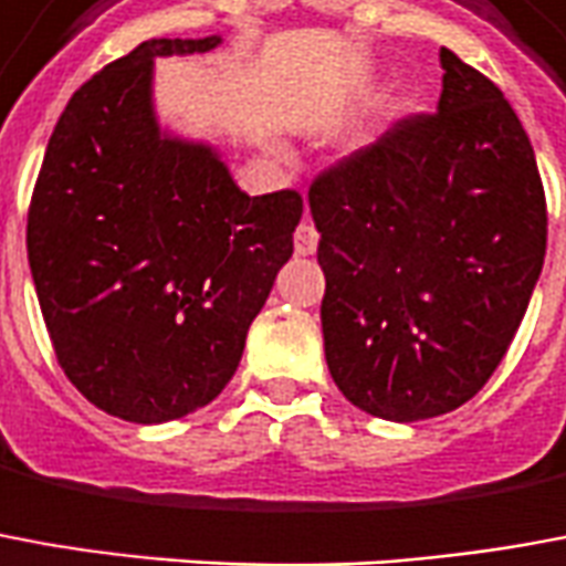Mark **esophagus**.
Returning <instances> with one entry per match:
<instances>
[{
    "instance_id": "esophagus-1",
    "label": "esophagus",
    "mask_w": 566,
    "mask_h": 566,
    "mask_svg": "<svg viewBox=\"0 0 566 566\" xmlns=\"http://www.w3.org/2000/svg\"><path fill=\"white\" fill-rule=\"evenodd\" d=\"M315 248H318V229L303 220V223L294 229V251L300 256H306L315 254Z\"/></svg>"
}]
</instances>
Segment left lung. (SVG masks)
Wrapping results in <instances>:
<instances>
[{"label": "left lung", "instance_id": "8db88e82", "mask_svg": "<svg viewBox=\"0 0 566 566\" xmlns=\"http://www.w3.org/2000/svg\"><path fill=\"white\" fill-rule=\"evenodd\" d=\"M441 66L438 113L398 118L310 187L327 367L379 420H429L475 398L543 272L531 137L484 73L450 49Z\"/></svg>", "mask_w": 566, "mask_h": 566}]
</instances>
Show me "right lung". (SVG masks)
<instances>
[{
  "mask_svg": "<svg viewBox=\"0 0 566 566\" xmlns=\"http://www.w3.org/2000/svg\"><path fill=\"white\" fill-rule=\"evenodd\" d=\"M149 39L70 97L27 211L39 310L66 379L128 422L180 420L223 392L294 254L303 196H244L208 146L161 137Z\"/></svg>",
  "mask_w": 566,
  "mask_h": 566,
  "instance_id": "1",
  "label": "right lung"
}]
</instances>
